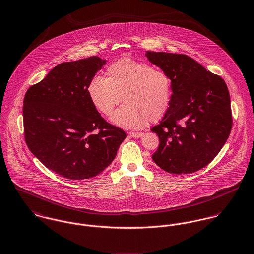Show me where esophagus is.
<instances>
[{
	"label": "esophagus",
	"mask_w": 254,
	"mask_h": 254,
	"mask_svg": "<svg viewBox=\"0 0 254 254\" xmlns=\"http://www.w3.org/2000/svg\"><path fill=\"white\" fill-rule=\"evenodd\" d=\"M128 134H129L131 137H134V138H138V137H141V136L143 135L142 132H129Z\"/></svg>",
	"instance_id": "34e87169"
}]
</instances>
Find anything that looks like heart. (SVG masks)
<instances>
[{"label":"heart","mask_w":254,"mask_h":254,"mask_svg":"<svg viewBox=\"0 0 254 254\" xmlns=\"http://www.w3.org/2000/svg\"><path fill=\"white\" fill-rule=\"evenodd\" d=\"M87 94L94 108L108 117L122 100L113 122L127 128L155 123L169 110L171 81L160 69L135 59L125 57L110 64L106 78L95 76L87 85Z\"/></svg>","instance_id":"b5f03b06"}]
</instances>
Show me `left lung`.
Here are the masks:
<instances>
[{"mask_svg":"<svg viewBox=\"0 0 254 254\" xmlns=\"http://www.w3.org/2000/svg\"><path fill=\"white\" fill-rule=\"evenodd\" d=\"M146 56L169 75L172 87L168 112L151 129L160 140L152 159L169 173L197 171L217 156L230 135L233 118L227 85L188 56Z\"/></svg>","mask_w":254,"mask_h":254,"instance_id":"obj_1","label":"left lung"}]
</instances>
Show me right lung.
<instances>
[{"label":"right lung","instance_id":"1","mask_svg":"<svg viewBox=\"0 0 254 254\" xmlns=\"http://www.w3.org/2000/svg\"><path fill=\"white\" fill-rule=\"evenodd\" d=\"M106 60L91 57L63 62L23 100L24 138L29 150L60 176L84 180L113 162L126 132L107 123L92 105L87 85Z\"/></svg>","mask_w":254,"mask_h":254}]
</instances>
